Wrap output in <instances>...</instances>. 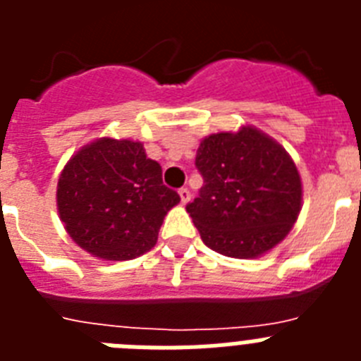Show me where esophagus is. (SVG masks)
<instances>
[{
  "label": "esophagus",
  "instance_id": "34e87169",
  "mask_svg": "<svg viewBox=\"0 0 361 361\" xmlns=\"http://www.w3.org/2000/svg\"><path fill=\"white\" fill-rule=\"evenodd\" d=\"M178 195H180V202L186 204L188 200H190L191 193H190V190H188V188H180V190H178Z\"/></svg>",
  "mask_w": 361,
  "mask_h": 361
}]
</instances>
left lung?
<instances>
[{"mask_svg":"<svg viewBox=\"0 0 361 361\" xmlns=\"http://www.w3.org/2000/svg\"><path fill=\"white\" fill-rule=\"evenodd\" d=\"M195 166L204 186L186 212L209 250L257 258L288 237L302 209V180L275 139L253 126L213 133Z\"/></svg>","mask_w":361,"mask_h":361,"instance_id":"left-lung-1","label":"left lung"}]
</instances>
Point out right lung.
I'll return each instance as SVG.
<instances>
[{"instance_id": "right-lung-1", "label": "right lung", "mask_w": 361, "mask_h": 361, "mask_svg": "<svg viewBox=\"0 0 361 361\" xmlns=\"http://www.w3.org/2000/svg\"><path fill=\"white\" fill-rule=\"evenodd\" d=\"M180 202L162 184V168L145 146L101 137L63 168L57 212L72 240L103 260H130L157 242L166 213Z\"/></svg>"}]
</instances>
